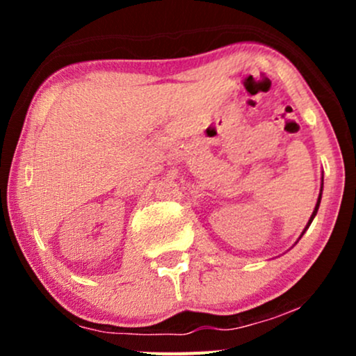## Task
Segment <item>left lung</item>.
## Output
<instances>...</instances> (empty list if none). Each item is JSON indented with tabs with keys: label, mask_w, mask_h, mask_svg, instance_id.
Here are the masks:
<instances>
[{
	"label": "left lung",
	"mask_w": 356,
	"mask_h": 356,
	"mask_svg": "<svg viewBox=\"0 0 356 356\" xmlns=\"http://www.w3.org/2000/svg\"><path fill=\"white\" fill-rule=\"evenodd\" d=\"M320 201H321V194H320V197H318L316 207H314V211H313V216H312V219H309V222H308V224H312V220H313V218H314V216H316V212H318V207H320Z\"/></svg>",
	"instance_id": "left-lung-1"
}]
</instances>
